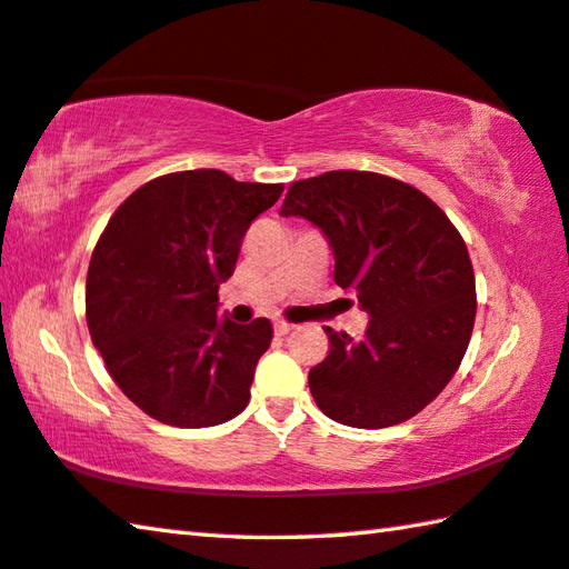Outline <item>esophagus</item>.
Segmentation results:
<instances>
[{
	"label": "esophagus",
	"mask_w": 569,
	"mask_h": 569,
	"mask_svg": "<svg viewBox=\"0 0 569 569\" xmlns=\"http://www.w3.org/2000/svg\"><path fill=\"white\" fill-rule=\"evenodd\" d=\"M273 329H276V333H278V336H286L288 331H293V323H288V321H276V323H273Z\"/></svg>",
	"instance_id": "34e87169"
}]
</instances>
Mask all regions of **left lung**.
Wrapping results in <instances>:
<instances>
[{"instance_id": "1", "label": "left lung", "mask_w": 569, "mask_h": 569, "mask_svg": "<svg viewBox=\"0 0 569 569\" xmlns=\"http://www.w3.org/2000/svg\"><path fill=\"white\" fill-rule=\"evenodd\" d=\"M281 216L321 228L333 281L369 313L359 341L323 329L329 356L308 371L319 409L356 429L411 419L455 377L475 329V271L459 230L421 190L366 170L296 180Z\"/></svg>"}]
</instances>
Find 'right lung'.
Here are the masks:
<instances>
[{"label":"right lung","instance_id":"right-lung-1","mask_svg":"<svg viewBox=\"0 0 569 569\" xmlns=\"http://www.w3.org/2000/svg\"><path fill=\"white\" fill-rule=\"evenodd\" d=\"M283 186L182 170L138 188L92 250L88 326L112 381L134 407L180 429L216 427L248 407L268 319L218 316L248 226Z\"/></svg>","mask_w":569,"mask_h":569}]
</instances>
